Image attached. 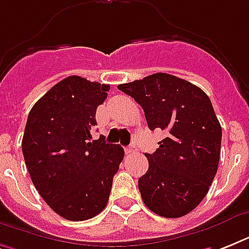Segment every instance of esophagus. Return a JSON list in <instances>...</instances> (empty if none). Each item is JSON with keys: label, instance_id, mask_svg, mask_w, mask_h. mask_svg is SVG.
Wrapping results in <instances>:
<instances>
[{"label": "esophagus", "instance_id": "34e87169", "mask_svg": "<svg viewBox=\"0 0 249 249\" xmlns=\"http://www.w3.org/2000/svg\"><path fill=\"white\" fill-rule=\"evenodd\" d=\"M134 152H137L136 144H130L129 147L125 148V154H134Z\"/></svg>", "mask_w": 249, "mask_h": 249}]
</instances>
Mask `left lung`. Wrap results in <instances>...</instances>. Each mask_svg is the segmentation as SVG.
<instances>
[{"instance_id": "8db88e82", "label": "left lung", "mask_w": 249, "mask_h": 249, "mask_svg": "<svg viewBox=\"0 0 249 249\" xmlns=\"http://www.w3.org/2000/svg\"><path fill=\"white\" fill-rule=\"evenodd\" d=\"M143 108L148 128L166 137L154 154H146L148 170L138 179L150 211L177 218L196 208L217 173L222 130L207 94L169 73H154L121 84Z\"/></svg>"}]
</instances>
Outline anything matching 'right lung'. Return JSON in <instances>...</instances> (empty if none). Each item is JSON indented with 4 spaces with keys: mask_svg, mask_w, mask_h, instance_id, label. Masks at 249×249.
I'll list each match as a JSON object with an SVG mask.
<instances>
[{
    "mask_svg": "<svg viewBox=\"0 0 249 249\" xmlns=\"http://www.w3.org/2000/svg\"><path fill=\"white\" fill-rule=\"evenodd\" d=\"M109 85L70 76L35 103L27 119L21 150L31 179L60 217L85 221L108 201L124 148L101 136L91 138L97 107Z\"/></svg>",
    "mask_w": 249,
    "mask_h": 249,
    "instance_id": "1",
    "label": "right lung"
}]
</instances>
